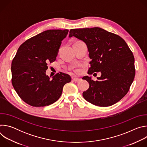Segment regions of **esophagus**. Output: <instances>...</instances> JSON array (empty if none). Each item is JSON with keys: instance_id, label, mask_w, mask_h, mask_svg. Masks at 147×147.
<instances>
[{"instance_id": "1", "label": "esophagus", "mask_w": 147, "mask_h": 147, "mask_svg": "<svg viewBox=\"0 0 147 147\" xmlns=\"http://www.w3.org/2000/svg\"><path fill=\"white\" fill-rule=\"evenodd\" d=\"M72 80H73V81H74V82H78V81H79L80 80V78H76V77H73V78H72Z\"/></svg>"}]
</instances>
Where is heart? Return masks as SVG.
I'll return each mask as SVG.
<instances>
[{
	"instance_id": "b5f03b06",
	"label": "heart",
	"mask_w": 147,
	"mask_h": 147,
	"mask_svg": "<svg viewBox=\"0 0 147 147\" xmlns=\"http://www.w3.org/2000/svg\"><path fill=\"white\" fill-rule=\"evenodd\" d=\"M74 71H75L76 73H78V72L79 71V70H77V69H76V70H74Z\"/></svg>"
}]
</instances>
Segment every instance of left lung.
<instances>
[{
  "label": "left lung",
  "instance_id": "left-lung-1",
  "mask_svg": "<svg viewBox=\"0 0 147 147\" xmlns=\"http://www.w3.org/2000/svg\"><path fill=\"white\" fill-rule=\"evenodd\" d=\"M73 36L86 44L91 60L88 74L101 72L98 80L84 76L89 88L82 93L94 105L107 107L121 100L129 91L135 76L134 57L125 40L118 35L99 27L71 29Z\"/></svg>",
  "mask_w": 147,
  "mask_h": 147
}]
</instances>
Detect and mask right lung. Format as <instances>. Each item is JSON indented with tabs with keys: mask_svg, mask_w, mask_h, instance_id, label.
<instances>
[{
	"mask_svg": "<svg viewBox=\"0 0 147 147\" xmlns=\"http://www.w3.org/2000/svg\"><path fill=\"white\" fill-rule=\"evenodd\" d=\"M68 30H49L26 40L11 63V83L24 102L32 107L48 106L60 97L63 88L71 80L67 74L46 75L48 65L55 61L61 40Z\"/></svg>",
	"mask_w": 147,
	"mask_h": 147,
	"instance_id": "add662e5",
	"label": "right lung"
}]
</instances>
